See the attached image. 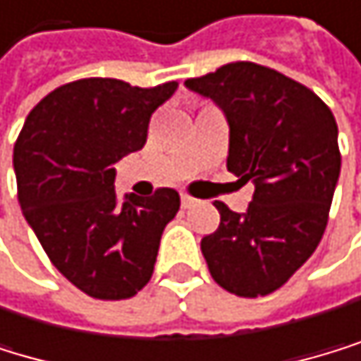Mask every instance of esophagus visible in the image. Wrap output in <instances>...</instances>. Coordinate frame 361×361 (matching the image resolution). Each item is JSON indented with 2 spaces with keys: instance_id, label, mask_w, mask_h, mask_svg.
Segmentation results:
<instances>
[{
  "instance_id": "obj_1",
  "label": "esophagus",
  "mask_w": 361,
  "mask_h": 361,
  "mask_svg": "<svg viewBox=\"0 0 361 361\" xmlns=\"http://www.w3.org/2000/svg\"><path fill=\"white\" fill-rule=\"evenodd\" d=\"M195 204V199L190 197V195H186V192H182V208H190Z\"/></svg>"
}]
</instances>
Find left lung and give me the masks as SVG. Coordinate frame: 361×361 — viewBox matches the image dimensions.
<instances>
[{"mask_svg":"<svg viewBox=\"0 0 361 361\" xmlns=\"http://www.w3.org/2000/svg\"><path fill=\"white\" fill-rule=\"evenodd\" d=\"M226 114L228 171L254 184L245 212L214 202L221 224L202 239L210 276L243 298L283 287L316 252L340 177L338 125L305 85L250 61L188 78Z\"/></svg>","mask_w":361,"mask_h":361,"instance_id":"8db88e82","label":"left lung"}]
</instances>
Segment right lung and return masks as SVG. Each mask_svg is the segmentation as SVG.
I'll list each match as a JSON object with an SVG mask.
<instances>
[{"mask_svg": "<svg viewBox=\"0 0 361 361\" xmlns=\"http://www.w3.org/2000/svg\"><path fill=\"white\" fill-rule=\"evenodd\" d=\"M177 82L118 78L61 85L27 114L15 142L19 204L52 265L98 300H125L153 276L159 239L179 210L173 188L116 197L114 164L147 142Z\"/></svg>", "mask_w": 361, "mask_h": 361, "instance_id": "add662e5", "label": "right lung"}]
</instances>
